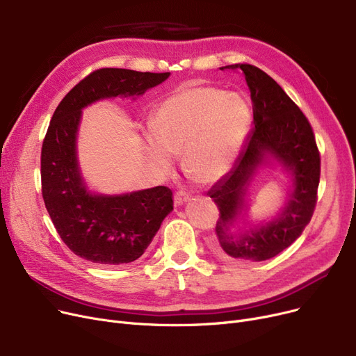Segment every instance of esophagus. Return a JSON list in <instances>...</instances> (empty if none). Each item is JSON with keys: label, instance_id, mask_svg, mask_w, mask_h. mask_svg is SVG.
<instances>
[{"label": "esophagus", "instance_id": "esophagus-1", "mask_svg": "<svg viewBox=\"0 0 356 356\" xmlns=\"http://www.w3.org/2000/svg\"><path fill=\"white\" fill-rule=\"evenodd\" d=\"M189 199H191V193H189V192L179 191V192H176V195H175V204H176V207H181V204L188 202Z\"/></svg>", "mask_w": 356, "mask_h": 356}]
</instances>
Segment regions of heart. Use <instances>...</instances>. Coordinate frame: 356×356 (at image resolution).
<instances>
[{
	"instance_id": "b5f03b06",
	"label": "heart",
	"mask_w": 356,
	"mask_h": 356,
	"mask_svg": "<svg viewBox=\"0 0 356 356\" xmlns=\"http://www.w3.org/2000/svg\"><path fill=\"white\" fill-rule=\"evenodd\" d=\"M144 134L147 161L168 173L181 153L186 172L200 183L225 175L238 157L251 125V111L238 93L211 86L183 88L156 109Z\"/></svg>"
}]
</instances>
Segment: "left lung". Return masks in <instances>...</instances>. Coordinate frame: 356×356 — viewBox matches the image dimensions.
<instances>
[{
	"label": "left lung",
	"mask_w": 356,
	"mask_h": 356,
	"mask_svg": "<svg viewBox=\"0 0 356 356\" xmlns=\"http://www.w3.org/2000/svg\"><path fill=\"white\" fill-rule=\"evenodd\" d=\"M225 69H239L245 74L251 92L254 128L231 172L208 192L219 209L213 248L222 257L264 261L290 247L310 222L317 202L321 154L310 122L271 76L247 63ZM270 158L282 163L293 177V191L286 207L273 221L234 234L230 227L245 207L252 176Z\"/></svg>",
	"instance_id": "left-lung-1"
}]
</instances>
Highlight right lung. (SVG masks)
Listing matches in <instances>:
<instances>
[{
	"label": "right lung",
	"instance_id": "add662e5",
	"mask_svg": "<svg viewBox=\"0 0 356 356\" xmlns=\"http://www.w3.org/2000/svg\"><path fill=\"white\" fill-rule=\"evenodd\" d=\"M170 73L105 67L92 72L56 108L42 147V195L53 225L70 251L90 263L121 266L138 259L173 211L165 186L122 195L90 193L76 153L82 109L115 97H140Z\"/></svg>",
	"mask_w": 356,
	"mask_h": 356
}]
</instances>
